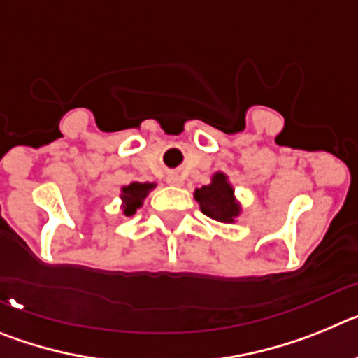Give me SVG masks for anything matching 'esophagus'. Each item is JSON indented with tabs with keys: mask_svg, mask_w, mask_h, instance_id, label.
<instances>
[{
	"mask_svg": "<svg viewBox=\"0 0 358 358\" xmlns=\"http://www.w3.org/2000/svg\"><path fill=\"white\" fill-rule=\"evenodd\" d=\"M169 185H173V186H181L182 185V179L179 176H169Z\"/></svg>",
	"mask_w": 358,
	"mask_h": 358,
	"instance_id": "obj_1",
	"label": "esophagus"
}]
</instances>
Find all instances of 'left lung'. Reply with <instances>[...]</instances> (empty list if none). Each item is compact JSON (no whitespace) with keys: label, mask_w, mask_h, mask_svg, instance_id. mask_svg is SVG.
<instances>
[{"label":"left lung","mask_w":358,"mask_h":358,"mask_svg":"<svg viewBox=\"0 0 358 358\" xmlns=\"http://www.w3.org/2000/svg\"><path fill=\"white\" fill-rule=\"evenodd\" d=\"M233 186L227 182L222 172H217L210 185L195 189V201L201 204L202 213L213 218L217 222L231 224L238 217L240 206L233 195Z\"/></svg>","instance_id":"obj_1"}]
</instances>
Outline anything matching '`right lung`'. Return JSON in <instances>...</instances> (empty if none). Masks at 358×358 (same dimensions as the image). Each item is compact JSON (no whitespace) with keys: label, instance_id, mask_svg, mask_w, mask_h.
<instances>
[{"label":"right lung","instance_id":"obj_1","mask_svg":"<svg viewBox=\"0 0 358 358\" xmlns=\"http://www.w3.org/2000/svg\"><path fill=\"white\" fill-rule=\"evenodd\" d=\"M156 185L152 182H131L129 186L122 188V201H123V213L131 217L136 210L143 204V199L147 197L148 192Z\"/></svg>","mask_w":358,"mask_h":358}]
</instances>
